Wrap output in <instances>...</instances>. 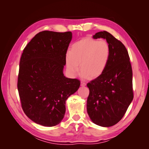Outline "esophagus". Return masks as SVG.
Masks as SVG:
<instances>
[{"instance_id":"34e87169","label":"esophagus","mask_w":149,"mask_h":149,"mask_svg":"<svg viewBox=\"0 0 149 149\" xmlns=\"http://www.w3.org/2000/svg\"><path fill=\"white\" fill-rule=\"evenodd\" d=\"M86 85V84L85 83H84V82H81V86H85Z\"/></svg>"}]
</instances>
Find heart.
<instances>
[{
	"instance_id": "b5f03b06",
	"label": "heart",
	"mask_w": 149,
	"mask_h": 149,
	"mask_svg": "<svg viewBox=\"0 0 149 149\" xmlns=\"http://www.w3.org/2000/svg\"><path fill=\"white\" fill-rule=\"evenodd\" d=\"M109 44L104 40L85 38L72 45L65 57L66 70L74 76L79 70L83 79H96L106 70L110 57Z\"/></svg>"
}]
</instances>
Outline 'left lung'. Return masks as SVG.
<instances>
[{"label":"left lung","mask_w":149,"mask_h":149,"mask_svg":"<svg viewBox=\"0 0 149 149\" xmlns=\"http://www.w3.org/2000/svg\"><path fill=\"white\" fill-rule=\"evenodd\" d=\"M93 38L106 39L111 53L104 72L87 84V112L93 123L111 127L123 118L133 100L132 67L127 49L111 33L99 31Z\"/></svg>","instance_id":"8db88e82"}]
</instances>
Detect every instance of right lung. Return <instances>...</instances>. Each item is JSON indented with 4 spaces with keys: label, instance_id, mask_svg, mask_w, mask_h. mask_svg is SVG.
Wrapping results in <instances>:
<instances>
[{
    "label": "right lung",
    "instance_id": "1",
    "mask_svg": "<svg viewBox=\"0 0 149 149\" xmlns=\"http://www.w3.org/2000/svg\"><path fill=\"white\" fill-rule=\"evenodd\" d=\"M72 33L43 31L24 48L17 88L25 114L46 127L60 124L66 112V101L78 91L80 81L63 74L65 57Z\"/></svg>",
    "mask_w": 149,
    "mask_h": 149
}]
</instances>
